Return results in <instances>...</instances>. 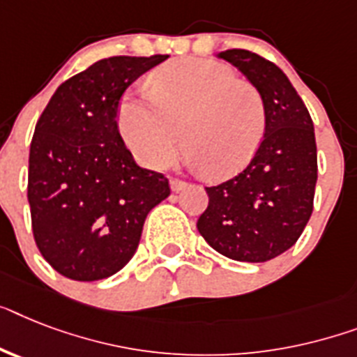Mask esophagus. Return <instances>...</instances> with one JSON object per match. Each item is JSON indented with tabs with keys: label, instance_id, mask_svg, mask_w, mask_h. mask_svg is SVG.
Masks as SVG:
<instances>
[{
	"label": "esophagus",
	"instance_id": "esophagus-1",
	"mask_svg": "<svg viewBox=\"0 0 357 357\" xmlns=\"http://www.w3.org/2000/svg\"><path fill=\"white\" fill-rule=\"evenodd\" d=\"M169 185H172V190L175 191V193H178V191H182L185 188V182L184 181H178V178H172V181H169Z\"/></svg>",
	"mask_w": 357,
	"mask_h": 357
}]
</instances>
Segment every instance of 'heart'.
Segmentation results:
<instances>
[{
    "instance_id": "obj_1",
    "label": "heart",
    "mask_w": 357,
    "mask_h": 357,
    "mask_svg": "<svg viewBox=\"0 0 357 357\" xmlns=\"http://www.w3.org/2000/svg\"><path fill=\"white\" fill-rule=\"evenodd\" d=\"M149 94L129 89L116 107L120 137L140 164L167 166L178 140L185 160L208 176L225 178L248 166L266 131L263 94L228 66L181 58L147 79Z\"/></svg>"
}]
</instances>
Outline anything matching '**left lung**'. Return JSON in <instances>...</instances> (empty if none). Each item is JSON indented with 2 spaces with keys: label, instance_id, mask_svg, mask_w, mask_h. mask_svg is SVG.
<instances>
[{
  "label": "left lung",
  "instance_id": "left-lung-1",
  "mask_svg": "<svg viewBox=\"0 0 357 357\" xmlns=\"http://www.w3.org/2000/svg\"><path fill=\"white\" fill-rule=\"evenodd\" d=\"M263 94L266 131L243 172L206 188L208 208L197 220L200 235L225 257L264 263L301 237L314 210L317 147L310 113L287 75L244 49L219 52Z\"/></svg>",
  "mask_w": 357,
  "mask_h": 357
}]
</instances>
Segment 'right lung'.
Instances as JSON below:
<instances>
[{"instance_id": "add662e5", "label": "right lung", "mask_w": 357, "mask_h": 357, "mask_svg": "<svg viewBox=\"0 0 357 357\" xmlns=\"http://www.w3.org/2000/svg\"><path fill=\"white\" fill-rule=\"evenodd\" d=\"M167 54L113 56L56 89L29 155L32 234L47 263L73 281H98L135 255L147 213L172 190L135 162L116 123L129 85Z\"/></svg>"}]
</instances>
